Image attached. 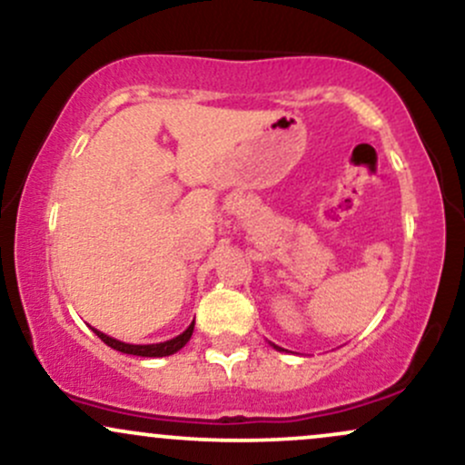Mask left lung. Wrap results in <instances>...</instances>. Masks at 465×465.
Segmentation results:
<instances>
[{
	"instance_id": "8db88e82",
	"label": "left lung",
	"mask_w": 465,
	"mask_h": 465,
	"mask_svg": "<svg viewBox=\"0 0 465 465\" xmlns=\"http://www.w3.org/2000/svg\"><path fill=\"white\" fill-rule=\"evenodd\" d=\"M273 348H275V350H282V348H277V345H273Z\"/></svg>"
}]
</instances>
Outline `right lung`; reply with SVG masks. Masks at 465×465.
<instances>
[{"mask_svg": "<svg viewBox=\"0 0 465 465\" xmlns=\"http://www.w3.org/2000/svg\"><path fill=\"white\" fill-rule=\"evenodd\" d=\"M92 330L100 336V339L104 341L106 345H109V348H114L117 351H124V354H133V356H146V359H159V356L174 354V351H179L185 343H188L192 332H194V322L188 325V330H185V332H181L179 336H174V339L163 341V343H153V345L122 343V341H117V339H114V336L100 332V330H95V328H92Z\"/></svg>", "mask_w": 465, "mask_h": 465, "instance_id": "obj_1", "label": "right lung"}]
</instances>
